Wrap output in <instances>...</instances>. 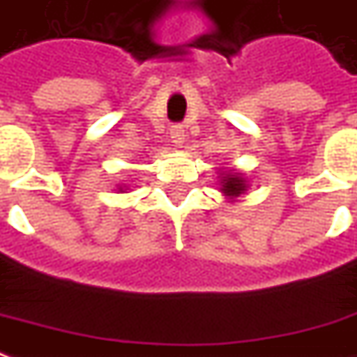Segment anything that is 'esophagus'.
<instances>
[{
    "mask_svg": "<svg viewBox=\"0 0 357 357\" xmlns=\"http://www.w3.org/2000/svg\"><path fill=\"white\" fill-rule=\"evenodd\" d=\"M171 141H173L176 147L184 143V128L181 123H174L173 128H171Z\"/></svg>",
    "mask_w": 357,
    "mask_h": 357,
    "instance_id": "1",
    "label": "esophagus"
}]
</instances>
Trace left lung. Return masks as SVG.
Segmentation results:
<instances>
[{"label": "left lung", "mask_w": 357, "mask_h": 357, "mask_svg": "<svg viewBox=\"0 0 357 357\" xmlns=\"http://www.w3.org/2000/svg\"><path fill=\"white\" fill-rule=\"evenodd\" d=\"M245 190V183L238 174H228L224 176V184H222V192L226 196H240Z\"/></svg>", "instance_id": "obj_1"}]
</instances>
